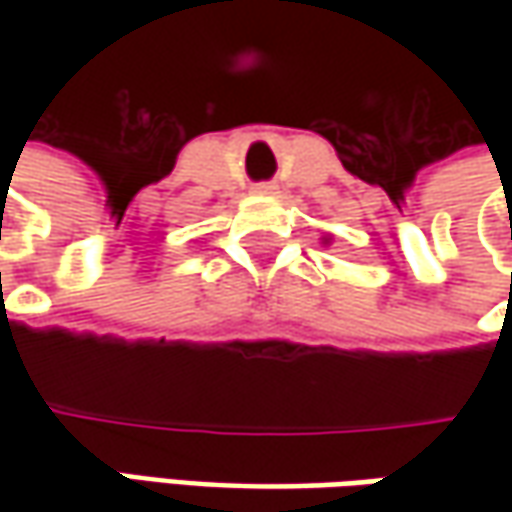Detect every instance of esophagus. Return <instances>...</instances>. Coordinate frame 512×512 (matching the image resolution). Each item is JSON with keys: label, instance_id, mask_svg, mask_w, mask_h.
<instances>
[{"label": "esophagus", "instance_id": "1", "mask_svg": "<svg viewBox=\"0 0 512 512\" xmlns=\"http://www.w3.org/2000/svg\"><path fill=\"white\" fill-rule=\"evenodd\" d=\"M276 187L270 185V182H265V185H256V193H273Z\"/></svg>", "mask_w": 512, "mask_h": 512}]
</instances>
